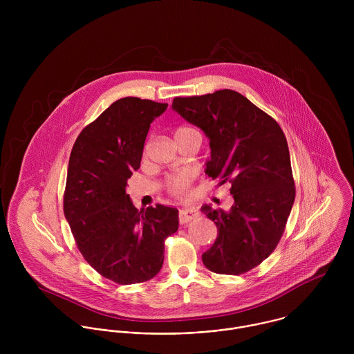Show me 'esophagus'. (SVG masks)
<instances>
[{"label": "esophagus", "mask_w": 354, "mask_h": 354, "mask_svg": "<svg viewBox=\"0 0 354 354\" xmlns=\"http://www.w3.org/2000/svg\"><path fill=\"white\" fill-rule=\"evenodd\" d=\"M199 216V211L198 208L195 207H191V205H185L180 209V222L181 223H185V222H189L195 218Z\"/></svg>", "instance_id": "obj_1"}]
</instances>
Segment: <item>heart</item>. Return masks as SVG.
<instances>
[{"label":"heart","instance_id":"heart-1","mask_svg":"<svg viewBox=\"0 0 354 354\" xmlns=\"http://www.w3.org/2000/svg\"><path fill=\"white\" fill-rule=\"evenodd\" d=\"M185 131H191V128H178L174 135L185 132ZM192 181H194V173L192 171H181V173L170 176L166 181V185H167V188L171 194L183 195L189 189Z\"/></svg>","mask_w":354,"mask_h":354}]
</instances>
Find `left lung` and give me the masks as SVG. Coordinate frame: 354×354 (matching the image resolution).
Wrapping results in <instances>:
<instances>
[{"instance_id": "8db88e82", "label": "left lung", "mask_w": 354, "mask_h": 354, "mask_svg": "<svg viewBox=\"0 0 354 354\" xmlns=\"http://www.w3.org/2000/svg\"><path fill=\"white\" fill-rule=\"evenodd\" d=\"M171 109L207 136L205 174L232 184L230 209L202 207L218 227L203 263L216 274L247 272L275 250L295 203L286 138L274 118L233 90L174 98Z\"/></svg>"}]
</instances>
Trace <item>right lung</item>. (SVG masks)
<instances>
[{"label":"right lung","mask_w":354,"mask_h":354,"mask_svg":"<svg viewBox=\"0 0 354 354\" xmlns=\"http://www.w3.org/2000/svg\"><path fill=\"white\" fill-rule=\"evenodd\" d=\"M167 103L121 98L77 136L69 156L64 214L79 251L104 278L132 285L162 268L165 239L178 230V209L139 211L127 183L140 167L152 121Z\"/></svg>","instance_id":"obj_1"}]
</instances>
